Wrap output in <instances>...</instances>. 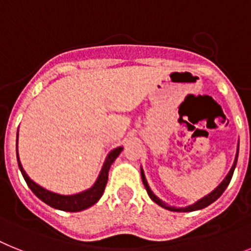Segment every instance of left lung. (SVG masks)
<instances>
[{
  "mask_svg": "<svg viewBox=\"0 0 251 251\" xmlns=\"http://www.w3.org/2000/svg\"><path fill=\"white\" fill-rule=\"evenodd\" d=\"M237 155H239V151H237L236 153V158H235V162H233V166L231 167V170H229L228 175L226 176V178L221 182L218 186L214 189L213 191L210 194H208L207 197L201 198V201H198L197 203L191 204V205H189V207H185V208H176V207H170V205H167L166 203H163V201L159 199V198H157L153 194V191L151 190V187H149L148 182H147V180H145V176H144V172H143L142 170V180H143V184H144L145 186V190H147V193H148L149 198H151V201H154V203H157L158 205H161L162 208H166V209L168 210H172V212H193V210H198V209H203V208L208 207L209 204H212L213 201H216L218 198L221 197L223 194V191L226 190V187L228 186L229 181H231V178H232V175H233V171H235V167H236V162H237Z\"/></svg>",
  "mask_w": 251,
  "mask_h": 251,
  "instance_id": "1",
  "label": "left lung"
}]
</instances>
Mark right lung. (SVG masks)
<instances>
[{"label": "right lung", "mask_w": 251, "mask_h": 251, "mask_svg": "<svg viewBox=\"0 0 251 251\" xmlns=\"http://www.w3.org/2000/svg\"><path fill=\"white\" fill-rule=\"evenodd\" d=\"M121 151L122 147L113 149V151L107 155L106 161H104V165H103L102 167V171H100V176L97 178L96 184L90 187V189H88V190L83 191V193L75 194V195H60V194L46 190V189H43V187L39 186L38 184H35L34 181L30 180L28 175L25 174L24 168H23L22 163L19 161V155L18 163L25 182L28 184V186L30 187V190L33 191L42 201L48 204L50 207L56 208V209L60 210H65V212H80V210H84L86 209V208L92 207L93 204H96L97 201H100V197L103 195V191H104V187H106L107 185V180H108L109 167H111V165H112L116 158L119 157V154Z\"/></svg>", "instance_id": "add662e5"}]
</instances>
